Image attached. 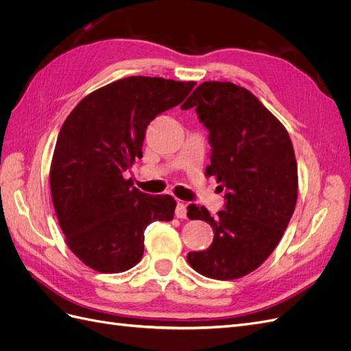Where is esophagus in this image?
I'll return each instance as SVG.
<instances>
[{
    "instance_id": "obj_1",
    "label": "esophagus",
    "mask_w": 351,
    "mask_h": 351,
    "mask_svg": "<svg viewBox=\"0 0 351 351\" xmlns=\"http://www.w3.org/2000/svg\"><path fill=\"white\" fill-rule=\"evenodd\" d=\"M176 217L177 218H186L187 217V209L183 202H178L176 208Z\"/></svg>"
}]
</instances>
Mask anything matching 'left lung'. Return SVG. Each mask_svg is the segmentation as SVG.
Segmentation results:
<instances>
[{
	"instance_id": "left-lung-1",
	"label": "left lung",
	"mask_w": 351,
	"mask_h": 351,
	"mask_svg": "<svg viewBox=\"0 0 351 351\" xmlns=\"http://www.w3.org/2000/svg\"><path fill=\"white\" fill-rule=\"evenodd\" d=\"M196 108L212 146L206 176L226 189V209L210 217L189 205L187 217L214 230L206 250L190 252L196 272L214 280L250 274L277 247L297 202L293 143L277 117L252 92L231 82H204L182 105Z\"/></svg>"
}]
</instances>
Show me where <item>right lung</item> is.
<instances>
[{"label":"right lung","mask_w":351,"mask_h":351,"mask_svg":"<svg viewBox=\"0 0 351 351\" xmlns=\"http://www.w3.org/2000/svg\"><path fill=\"white\" fill-rule=\"evenodd\" d=\"M196 82L132 76L84 97L62 124L52 156V204L70 250L117 274L139 263L145 230L171 221L176 200L133 187L124 173L142 158L146 127L182 104Z\"/></svg>","instance_id":"add662e5"}]
</instances>
